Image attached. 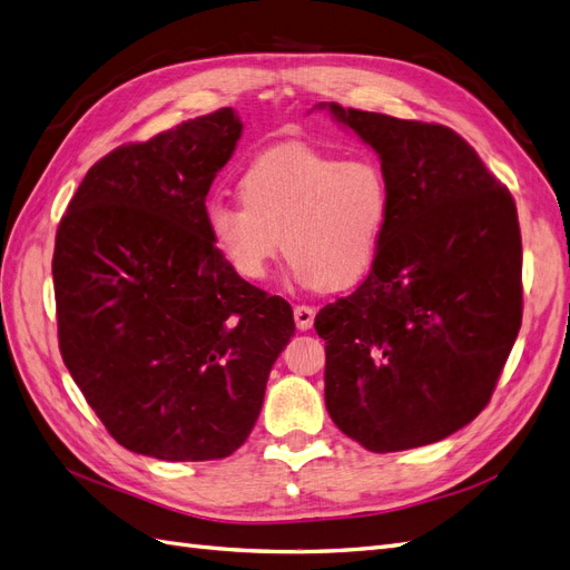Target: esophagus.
I'll use <instances>...</instances> for the list:
<instances>
[{
  "label": "esophagus",
  "instance_id": "obj_1",
  "mask_svg": "<svg viewBox=\"0 0 570 570\" xmlns=\"http://www.w3.org/2000/svg\"><path fill=\"white\" fill-rule=\"evenodd\" d=\"M314 318H316L314 306H306V304L295 306V323H297L299 331H308V327L314 325Z\"/></svg>",
  "mask_w": 570,
  "mask_h": 570
}]
</instances>
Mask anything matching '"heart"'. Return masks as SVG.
Returning <instances> with one entry per match:
<instances>
[{
  "label": "heart",
  "mask_w": 570,
  "mask_h": 570,
  "mask_svg": "<svg viewBox=\"0 0 570 570\" xmlns=\"http://www.w3.org/2000/svg\"><path fill=\"white\" fill-rule=\"evenodd\" d=\"M239 199L206 206V230L243 281H264L283 249L306 287H352L371 271L390 223V183L371 157L340 159L304 142L258 154Z\"/></svg>",
  "instance_id": "obj_1"
}]
</instances>
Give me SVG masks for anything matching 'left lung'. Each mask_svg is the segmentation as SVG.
<instances>
[{
	"label": "left lung",
	"mask_w": 570,
	"mask_h": 570,
	"mask_svg": "<svg viewBox=\"0 0 570 570\" xmlns=\"http://www.w3.org/2000/svg\"><path fill=\"white\" fill-rule=\"evenodd\" d=\"M371 145L390 223L366 281L325 304V406L387 454L440 442L488 406L523 318L515 202L440 124L321 105Z\"/></svg>",
	"instance_id": "8db88e82"
}]
</instances>
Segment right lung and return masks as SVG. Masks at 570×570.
<instances>
[{"instance_id": "add662e5", "label": "right lung", "mask_w": 570, "mask_h": 570, "mask_svg": "<svg viewBox=\"0 0 570 570\" xmlns=\"http://www.w3.org/2000/svg\"><path fill=\"white\" fill-rule=\"evenodd\" d=\"M243 124L230 107L109 151L63 214L55 275L68 373L126 450L226 459L264 404L295 333L292 306L233 273L206 195Z\"/></svg>"}]
</instances>
